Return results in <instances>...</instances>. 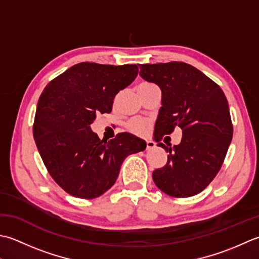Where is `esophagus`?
Here are the masks:
<instances>
[{"label":"esophagus","mask_w":259,"mask_h":259,"mask_svg":"<svg viewBox=\"0 0 259 259\" xmlns=\"http://www.w3.org/2000/svg\"><path fill=\"white\" fill-rule=\"evenodd\" d=\"M155 147V143L152 141H146V150H152Z\"/></svg>","instance_id":"34e87169"}]
</instances>
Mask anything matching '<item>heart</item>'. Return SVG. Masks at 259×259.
<instances>
[{
    "label": "heart",
    "instance_id": "1",
    "mask_svg": "<svg viewBox=\"0 0 259 259\" xmlns=\"http://www.w3.org/2000/svg\"><path fill=\"white\" fill-rule=\"evenodd\" d=\"M143 83H149V82H143ZM150 125H151V122L149 119L133 118L128 120L125 126L131 133H133L135 135H144L146 132L149 131Z\"/></svg>",
    "mask_w": 259,
    "mask_h": 259
}]
</instances>
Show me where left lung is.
I'll return each instance as SVG.
<instances>
[{
	"mask_svg": "<svg viewBox=\"0 0 259 259\" xmlns=\"http://www.w3.org/2000/svg\"><path fill=\"white\" fill-rule=\"evenodd\" d=\"M140 69L142 78L162 91L154 136L168 154L166 164L153 171V181L167 196H196L217 176L233 140L227 98L217 83L186 62L146 63ZM177 127L183 130L180 145L159 143Z\"/></svg>",
	"mask_w": 259,
	"mask_h": 259,
	"instance_id": "left-lung-1",
	"label": "left lung"
}]
</instances>
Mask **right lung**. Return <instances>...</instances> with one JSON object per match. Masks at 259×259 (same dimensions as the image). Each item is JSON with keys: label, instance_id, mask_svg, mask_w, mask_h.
<instances>
[{"label": "right lung", "instance_id": "1", "mask_svg": "<svg viewBox=\"0 0 259 259\" xmlns=\"http://www.w3.org/2000/svg\"><path fill=\"white\" fill-rule=\"evenodd\" d=\"M137 73L136 65L80 62L42 92L33 137L51 178L70 196H102L114 186L125 157L145 150V142L130 133L104 142L91 128L97 114L112 112L115 96Z\"/></svg>", "mask_w": 259, "mask_h": 259}]
</instances>
